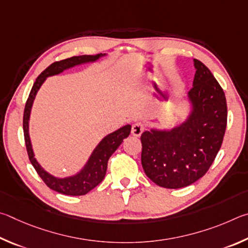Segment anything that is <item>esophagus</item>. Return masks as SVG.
<instances>
[{"label":"esophagus","instance_id":"esophagus-1","mask_svg":"<svg viewBox=\"0 0 248 248\" xmlns=\"http://www.w3.org/2000/svg\"><path fill=\"white\" fill-rule=\"evenodd\" d=\"M145 131V125L140 122H136L132 125V135L135 137H140L141 133Z\"/></svg>","mask_w":248,"mask_h":248}]
</instances>
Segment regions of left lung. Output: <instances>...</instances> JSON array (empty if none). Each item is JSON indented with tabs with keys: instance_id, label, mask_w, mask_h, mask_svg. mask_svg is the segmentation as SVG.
<instances>
[{
	"instance_id": "8db88e82",
	"label": "left lung",
	"mask_w": 248,
	"mask_h": 248,
	"mask_svg": "<svg viewBox=\"0 0 248 248\" xmlns=\"http://www.w3.org/2000/svg\"><path fill=\"white\" fill-rule=\"evenodd\" d=\"M188 99L192 111L183 123L171 129L141 134V164L146 175L164 188L193 184L209 170L219 153L227 128L224 91L201 61Z\"/></svg>"
}]
</instances>
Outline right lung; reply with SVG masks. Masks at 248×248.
Here are the masks:
<instances>
[{
	"label": "right lung",
	"mask_w": 248,
	"mask_h": 248,
	"mask_svg": "<svg viewBox=\"0 0 248 248\" xmlns=\"http://www.w3.org/2000/svg\"><path fill=\"white\" fill-rule=\"evenodd\" d=\"M106 54H97V55H79L73 56V58L65 59L59 62L52 63L49 67H46L40 75L37 77L36 81L30 91L29 97L27 99L24 111V119H23V128H24V136H25V144L26 149H27L28 157L30 162L36 169L39 176L41 177L42 181L45 182L46 186L55 192L69 195V196H81L86 195L91 189H93L95 186L101 183L102 180L106 176L108 161L110 159L113 153L119 148V146L123 142L125 138L128 137L131 133V125H125L117 131L108 134L103 140L99 142L98 146L95 147L93 154L88 159V161L85 164V167L75 175L64 177H55L47 173L43 169L37 159L34 158V154L32 150L31 141L29 137V119L30 112H31L33 100L36 98L38 90L40 89L41 85L45 82L46 77L58 75V74L64 72L65 69H68L80 64H86L89 62H95V61L102 58Z\"/></svg>",
	"instance_id": "1"
}]
</instances>
